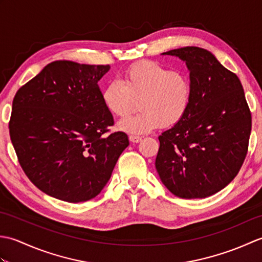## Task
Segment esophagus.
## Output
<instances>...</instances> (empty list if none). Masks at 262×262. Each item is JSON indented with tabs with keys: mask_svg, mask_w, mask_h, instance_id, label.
Returning a JSON list of instances; mask_svg holds the SVG:
<instances>
[{
	"mask_svg": "<svg viewBox=\"0 0 262 262\" xmlns=\"http://www.w3.org/2000/svg\"><path fill=\"white\" fill-rule=\"evenodd\" d=\"M129 141L132 143H138V142L142 141V137L141 136H136V135H130L129 136Z\"/></svg>",
	"mask_w": 262,
	"mask_h": 262,
	"instance_id": "esophagus-1",
	"label": "esophagus"
}]
</instances>
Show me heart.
<instances>
[{
	"instance_id": "heart-1",
	"label": "heart",
	"mask_w": 262,
	"mask_h": 262,
	"mask_svg": "<svg viewBox=\"0 0 262 262\" xmlns=\"http://www.w3.org/2000/svg\"><path fill=\"white\" fill-rule=\"evenodd\" d=\"M191 97V82L186 74L146 60L128 68L121 82H110L101 93L105 109L117 118L127 117L138 101L141 113L118 124L120 130L130 134H145L179 122Z\"/></svg>"
}]
</instances>
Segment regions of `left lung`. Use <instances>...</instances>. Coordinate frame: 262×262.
<instances>
[{
  "mask_svg": "<svg viewBox=\"0 0 262 262\" xmlns=\"http://www.w3.org/2000/svg\"><path fill=\"white\" fill-rule=\"evenodd\" d=\"M162 55L186 62L192 97L183 118L159 136L155 168L174 196H211L234 179L248 152L251 113L242 84L204 48L188 46Z\"/></svg>",
  "mask_w": 262,
  "mask_h": 262,
  "instance_id": "8db88e82",
  "label": "left lung"
}]
</instances>
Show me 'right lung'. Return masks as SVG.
Returning a JSON list of instances; mask_svg holds the SVG:
<instances>
[{
  "instance_id": "1",
  "label": "right lung",
  "mask_w": 262,
  "mask_h": 262,
  "mask_svg": "<svg viewBox=\"0 0 262 262\" xmlns=\"http://www.w3.org/2000/svg\"><path fill=\"white\" fill-rule=\"evenodd\" d=\"M109 65L56 60L21 86L12 102L10 137L21 168L42 192L69 203L90 200L109 181L122 151V132L98 85Z\"/></svg>"
}]
</instances>
